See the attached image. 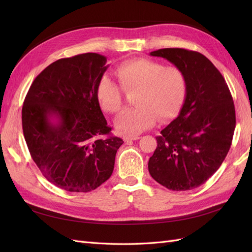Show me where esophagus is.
I'll list each match as a JSON object with an SVG mask.
<instances>
[{
	"mask_svg": "<svg viewBox=\"0 0 252 252\" xmlns=\"http://www.w3.org/2000/svg\"><path fill=\"white\" fill-rule=\"evenodd\" d=\"M124 141L125 142H130V141H135V140H139L140 136L139 135H126L124 136Z\"/></svg>",
	"mask_w": 252,
	"mask_h": 252,
	"instance_id": "esophagus-1",
	"label": "esophagus"
}]
</instances>
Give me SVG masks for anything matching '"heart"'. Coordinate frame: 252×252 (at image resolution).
Returning <instances> with one entry per match:
<instances>
[{"label": "heart", "instance_id": "1", "mask_svg": "<svg viewBox=\"0 0 252 252\" xmlns=\"http://www.w3.org/2000/svg\"><path fill=\"white\" fill-rule=\"evenodd\" d=\"M121 87L104 74L97 82L96 97L104 111L119 112L125 93L136 91V107L122 111L114 124L122 134L136 135L156 124L178 116L187 94L186 75L178 66L146 58H135L120 63L114 69Z\"/></svg>", "mask_w": 252, "mask_h": 252}]
</instances>
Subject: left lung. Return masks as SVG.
Here are the masks:
<instances>
[{"label":"left lung","instance_id":"8db88e82","mask_svg":"<svg viewBox=\"0 0 252 252\" xmlns=\"http://www.w3.org/2000/svg\"><path fill=\"white\" fill-rule=\"evenodd\" d=\"M184 71L187 94L179 117L157 136L158 147L148 170L175 191L201 186L222 165L230 149L235 109L223 75L202 53L184 48L150 52Z\"/></svg>","mask_w":252,"mask_h":252}]
</instances>
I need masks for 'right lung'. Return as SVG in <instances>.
<instances>
[{"instance_id":"add662e5","label":"right lung","mask_w":252,"mask_h":252,"mask_svg":"<svg viewBox=\"0 0 252 252\" xmlns=\"http://www.w3.org/2000/svg\"><path fill=\"white\" fill-rule=\"evenodd\" d=\"M106 62L94 52L56 61L34 79L23 104L30 156L44 177L66 191L89 192L107 181L124 143L111 135L96 97Z\"/></svg>"}]
</instances>
